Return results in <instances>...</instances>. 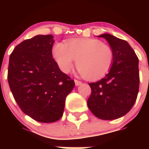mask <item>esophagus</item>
I'll return each instance as SVG.
<instances>
[{
  "label": "esophagus",
  "mask_w": 149,
  "mask_h": 149,
  "mask_svg": "<svg viewBox=\"0 0 149 149\" xmlns=\"http://www.w3.org/2000/svg\"><path fill=\"white\" fill-rule=\"evenodd\" d=\"M74 83H75L76 86H79V85H81L82 84V82L80 81H77V80H74Z\"/></svg>",
  "instance_id": "obj_1"
}]
</instances>
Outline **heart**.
Returning <instances> with one entry per match:
<instances>
[{"instance_id":"heart-1","label":"heart","mask_w":149,"mask_h":149,"mask_svg":"<svg viewBox=\"0 0 149 149\" xmlns=\"http://www.w3.org/2000/svg\"><path fill=\"white\" fill-rule=\"evenodd\" d=\"M54 59L64 73L72 70L77 60L79 73L89 80H98L108 73L113 62L111 48L101 41L90 38L72 39L65 44L56 43Z\"/></svg>"}]
</instances>
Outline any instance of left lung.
<instances>
[{
    "label": "left lung",
    "instance_id": "8db88e82",
    "mask_svg": "<svg viewBox=\"0 0 149 149\" xmlns=\"http://www.w3.org/2000/svg\"><path fill=\"white\" fill-rule=\"evenodd\" d=\"M108 42L113 54L109 73L100 81L89 83L90 111L104 120H113L125 115L137 98L139 86V60L131 45L108 33L99 36Z\"/></svg>",
    "mask_w": 149,
    "mask_h": 149
}]
</instances>
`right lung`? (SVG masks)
<instances>
[{"mask_svg":"<svg viewBox=\"0 0 149 149\" xmlns=\"http://www.w3.org/2000/svg\"><path fill=\"white\" fill-rule=\"evenodd\" d=\"M52 35L26 39L10 54L7 79L16 103L26 115L43 123L63 116L74 81L59 68L52 56Z\"/></svg>","mask_w":149,"mask_h":149,"instance_id":"obj_1","label":"right lung"}]
</instances>
